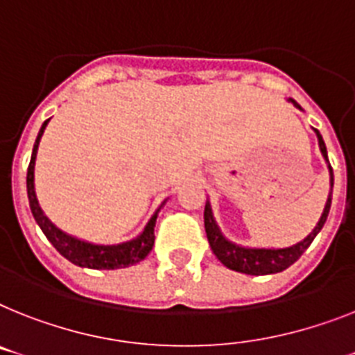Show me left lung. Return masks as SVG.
I'll return each instance as SVG.
<instances>
[{
  "label": "left lung",
  "mask_w": 355,
  "mask_h": 355,
  "mask_svg": "<svg viewBox=\"0 0 355 355\" xmlns=\"http://www.w3.org/2000/svg\"><path fill=\"white\" fill-rule=\"evenodd\" d=\"M294 103V107H297L301 110V107L295 103L294 99H288ZM315 136H318L319 141V150L323 154L327 165H329L330 172V194L327 199V205H324V210L319 218L318 225L314 227V230L304 237L303 241L295 243L292 247L286 248H248L241 247V245H236V243L228 241L227 237L221 234L216 219H214L212 209H210V203L207 201L205 205V230H207V237H209L210 248L216 254L219 261L223 263L227 268L236 272H241V274H250V276H266V274H276V272H283L285 268H288L290 265H294L297 259L301 257L306 248L310 247V243L314 241V237L321 232L324 221L329 218L330 205H332V187H334V171L330 166L329 154H327V146H324L323 137L319 134V130H315Z\"/></svg>",
  "instance_id": "left-lung-1"
}]
</instances>
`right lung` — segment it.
I'll return each mask as SVG.
<instances>
[{"label":"right lung","instance_id":"add662e5","mask_svg":"<svg viewBox=\"0 0 355 355\" xmlns=\"http://www.w3.org/2000/svg\"><path fill=\"white\" fill-rule=\"evenodd\" d=\"M51 119H46L40 128V134L36 137L34 148H32V157L28 171H26V194H28V205H31L32 216L36 219V223L43 230L46 239L54 245V248L60 252L61 256L67 257L70 263H74L78 266H85V268H96V270H114V268H125V266L136 265L141 259L148 256V252L154 247V227H156L157 212L152 216L150 221L143 228V232L137 237L130 239V241L119 243V245H94V243L81 241L78 237L69 236L63 230L55 227L51 219L46 218L43 210H41L40 203H37L36 190H34V165H36V154L37 146H40V139L43 136V132L46 128V123Z\"/></svg>","mask_w":355,"mask_h":355}]
</instances>
